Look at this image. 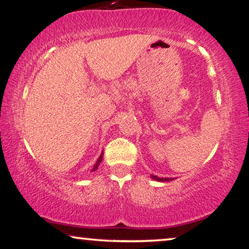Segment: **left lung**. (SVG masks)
Returning <instances> with one entry per match:
<instances>
[{
    "mask_svg": "<svg viewBox=\"0 0 249 249\" xmlns=\"http://www.w3.org/2000/svg\"><path fill=\"white\" fill-rule=\"evenodd\" d=\"M152 178L155 179V181H160V182H167V181H173L174 178H158V176L152 175Z\"/></svg>",
    "mask_w": 249,
    "mask_h": 249,
    "instance_id": "left-lung-1",
    "label": "left lung"
}]
</instances>
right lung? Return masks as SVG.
Masks as SVG:
<instances>
[{"label":"right lung","mask_w":249,"mask_h":249,"mask_svg":"<svg viewBox=\"0 0 249 249\" xmlns=\"http://www.w3.org/2000/svg\"><path fill=\"white\" fill-rule=\"evenodd\" d=\"M102 158H103V154H101V157L98 158V160H97V161H96V163H95L94 168H92V172H94V170L97 169V167L100 166V163H101V161H102Z\"/></svg>","instance_id":"obj_1"}]
</instances>
